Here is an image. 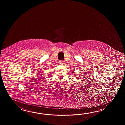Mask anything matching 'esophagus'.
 Here are the masks:
<instances>
[{
  "mask_svg": "<svg viewBox=\"0 0 125 125\" xmlns=\"http://www.w3.org/2000/svg\"><path fill=\"white\" fill-rule=\"evenodd\" d=\"M64 62L63 61H62V60L60 61V64H61V65H63L64 64Z\"/></svg>",
  "mask_w": 125,
  "mask_h": 125,
  "instance_id": "esophagus-1",
  "label": "esophagus"
}]
</instances>
